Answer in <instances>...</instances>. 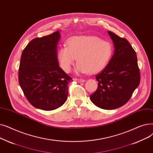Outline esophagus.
I'll return each mask as SVG.
<instances>
[{"instance_id": "obj_1", "label": "esophagus", "mask_w": 153, "mask_h": 153, "mask_svg": "<svg viewBox=\"0 0 153 153\" xmlns=\"http://www.w3.org/2000/svg\"><path fill=\"white\" fill-rule=\"evenodd\" d=\"M75 80L78 82V83H83L85 82V80L84 79H82V78H76Z\"/></svg>"}]
</instances>
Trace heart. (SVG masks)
Masks as SVG:
<instances>
[{
    "mask_svg": "<svg viewBox=\"0 0 153 153\" xmlns=\"http://www.w3.org/2000/svg\"><path fill=\"white\" fill-rule=\"evenodd\" d=\"M67 44L60 47L56 53L62 68L66 72L71 71L77 59L78 73L97 74L105 68L113 52L112 43L98 36H74Z\"/></svg>",
    "mask_w": 153,
    "mask_h": 153,
    "instance_id": "1",
    "label": "heart"
}]
</instances>
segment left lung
Listing matches in <instances>:
<instances>
[{
    "mask_svg": "<svg viewBox=\"0 0 153 153\" xmlns=\"http://www.w3.org/2000/svg\"><path fill=\"white\" fill-rule=\"evenodd\" d=\"M114 52L106 67L95 77L98 88L90 95L92 103L104 110H114L125 105L140 84L137 56L129 42L108 31Z\"/></svg>",
    "mask_w": 153,
    "mask_h": 153,
    "instance_id": "8db88e82",
    "label": "left lung"
}]
</instances>
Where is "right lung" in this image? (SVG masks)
<instances>
[{
    "label": "right lung",
    "instance_id": "1",
    "mask_svg": "<svg viewBox=\"0 0 153 153\" xmlns=\"http://www.w3.org/2000/svg\"><path fill=\"white\" fill-rule=\"evenodd\" d=\"M59 31L28 43L21 55L19 82L25 97L36 108L50 111L62 106L72 82L59 65Z\"/></svg>",
    "mask_w": 153,
    "mask_h": 153
}]
</instances>
